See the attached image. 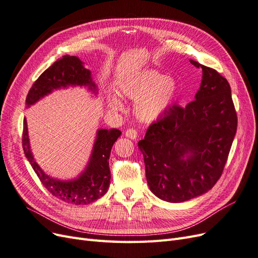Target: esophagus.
<instances>
[{
    "label": "esophagus",
    "mask_w": 258,
    "mask_h": 258,
    "mask_svg": "<svg viewBox=\"0 0 258 258\" xmlns=\"http://www.w3.org/2000/svg\"><path fill=\"white\" fill-rule=\"evenodd\" d=\"M124 134H125V136L131 138V139H136L137 136H138V133H137V131L135 128H128V130L125 131V133H124Z\"/></svg>",
    "instance_id": "obj_1"
}]
</instances>
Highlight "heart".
Instances as JSON below:
<instances>
[{
    "label": "heart",
    "instance_id": "obj_1",
    "mask_svg": "<svg viewBox=\"0 0 258 258\" xmlns=\"http://www.w3.org/2000/svg\"><path fill=\"white\" fill-rule=\"evenodd\" d=\"M176 82L156 71H146L123 81L119 87L123 96L136 102V114L143 121H152L161 115L171 104L176 94ZM111 109H123L121 98L111 94L108 98Z\"/></svg>",
    "mask_w": 258,
    "mask_h": 258
}]
</instances>
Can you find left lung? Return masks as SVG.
<instances>
[{
	"label": "left lung",
	"mask_w": 258,
	"mask_h": 258,
	"mask_svg": "<svg viewBox=\"0 0 258 258\" xmlns=\"http://www.w3.org/2000/svg\"><path fill=\"white\" fill-rule=\"evenodd\" d=\"M195 99L169 106L138 143L151 192L182 203L211 189L222 176L237 132L238 118L226 78L208 66Z\"/></svg>",
	"instance_id": "1"
}]
</instances>
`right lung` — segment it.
Here are the masks:
<instances>
[{"label":"right lung","mask_w":258,"mask_h":258,"mask_svg":"<svg viewBox=\"0 0 258 258\" xmlns=\"http://www.w3.org/2000/svg\"><path fill=\"white\" fill-rule=\"evenodd\" d=\"M68 86H89L91 90L95 91L91 72L84 68L77 56L69 54L55 61L36 79L27 95L26 105L31 106L39 98L51 93L52 90ZM120 135L121 132L117 128L99 130L86 170L73 181L53 179L40 169L30 149L26 118L23 119L22 147L32 168L51 195L68 204L89 205L101 198L109 187L111 179L109 156L111 148Z\"/></svg>","instance_id":"right-lung-1"}]
</instances>
